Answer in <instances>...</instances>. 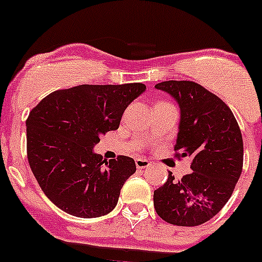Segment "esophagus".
Returning <instances> with one entry per match:
<instances>
[{"label": "esophagus", "instance_id": "1", "mask_svg": "<svg viewBox=\"0 0 262 262\" xmlns=\"http://www.w3.org/2000/svg\"><path fill=\"white\" fill-rule=\"evenodd\" d=\"M135 164L138 169H145V167L149 166L150 162L147 160V158H136Z\"/></svg>", "mask_w": 262, "mask_h": 262}]
</instances>
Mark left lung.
Listing matches in <instances>:
<instances>
[{"mask_svg":"<svg viewBox=\"0 0 262 262\" xmlns=\"http://www.w3.org/2000/svg\"><path fill=\"white\" fill-rule=\"evenodd\" d=\"M155 87L178 102L175 156L191 158L192 170L179 181L169 172L164 186L153 193L155 209L167 224L199 226L224 208L241 178V128L230 107L195 81L167 80Z\"/></svg>","mask_w":262,"mask_h":262,"instance_id":"left-lung-1","label":"left lung"}]
</instances>
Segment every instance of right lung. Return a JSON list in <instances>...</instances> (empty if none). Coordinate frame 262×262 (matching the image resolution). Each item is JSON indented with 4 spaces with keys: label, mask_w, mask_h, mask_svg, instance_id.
I'll use <instances>...</instances> for the list:
<instances>
[{
    "label": "right lung",
    "mask_w": 262,
    "mask_h": 262,
    "mask_svg": "<svg viewBox=\"0 0 262 262\" xmlns=\"http://www.w3.org/2000/svg\"><path fill=\"white\" fill-rule=\"evenodd\" d=\"M147 87L83 84L42 98L28 115L27 157L38 186L63 212L80 218L107 214L124 182L136 171L134 158L102 160L93 152L100 136L117 129L124 110Z\"/></svg>",
    "instance_id": "1"
}]
</instances>
